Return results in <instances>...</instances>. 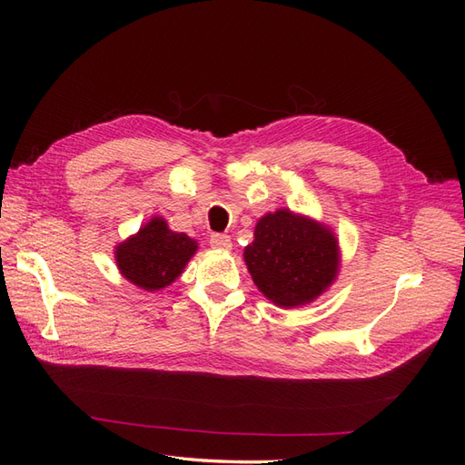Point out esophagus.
Wrapping results in <instances>:
<instances>
[{
    "label": "esophagus",
    "instance_id": "34e87169",
    "mask_svg": "<svg viewBox=\"0 0 465 465\" xmlns=\"http://www.w3.org/2000/svg\"><path fill=\"white\" fill-rule=\"evenodd\" d=\"M209 244H211V248H217V250H231V246H232L231 238L227 234H221V232L211 234Z\"/></svg>",
    "mask_w": 465,
    "mask_h": 465
}]
</instances>
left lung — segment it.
<instances>
[{"label": "left lung", "mask_w": 465, "mask_h": 465, "mask_svg": "<svg viewBox=\"0 0 465 465\" xmlns=\"http://www.w3.org/2000/svg\"><path fill=\"white\" fill-rule=\"evenodd\" d=\"M244 262L267 301L281 308H301L333 285L341 250L326 223L281 207L258 219Z\"/></svg>", "instance_id": "8db88e82"}]
</instances>
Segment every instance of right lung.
<instances>
[{
    "label": "right lung",
    "instance_id": "1",
    "mask_svg": "<svg viewBox=\"0 0 465 465\" xmlns=\"http://www.w3.org/2000/svg\"><path fill=\"white\" fill-rule=\"evenodd\" d=\"M198 252V241L186 232L168 229L164 217L154 215L139 231L114 248V260L124 279L154 292L184 273V267Z\"/></svg>",
    "mask_w": 465,
    "mask_h": 465
}]
</instances>
